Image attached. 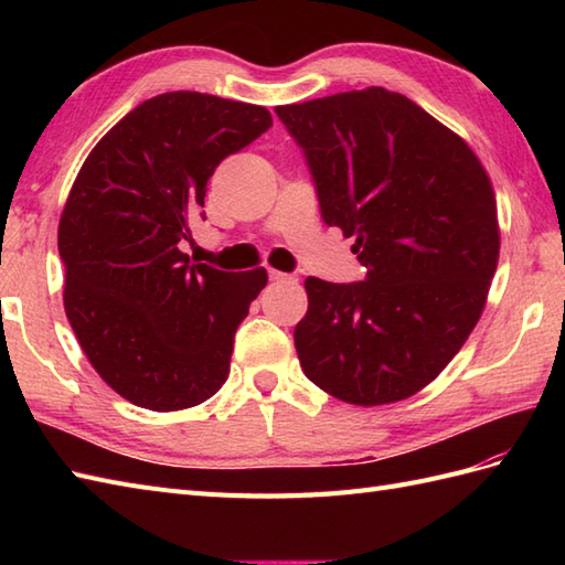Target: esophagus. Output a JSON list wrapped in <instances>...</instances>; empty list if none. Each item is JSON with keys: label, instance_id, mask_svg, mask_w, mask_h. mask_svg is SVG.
Segmentation results:
<instances>
[{"label": "esophagus", "instance_id": "34e87169", "mask_svg": "<svg viewBox=\"0 0 565 565\" xmlns=\"http://www.w3.org/2000/svg\"><path fill=\"white\" fill-rule=\"evenodd\" d=\"M269 279L271 281H298L294 274H284V271H276V269L269 271Z\"/></svg>", "mask_w": 565, "mask_h": 565}]
</instances>
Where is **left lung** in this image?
<instances>
[{"label":"left lung","instance_id":"obj_1","mask_svg":"<svg viewBox=\"0 0 565 565\" xmlns=\"http://www.w3.org/2000/svg\"><path fill=\"white\" fill-rule=\"evenodd\" d=\"M303 148L320 213L354 237L366 279L308 276L294 330L303 374L352 405L405 401L435 381L486 308L500 227L481 160L423 106L366 87L276 106Z\"/></svg>","mask_w":565,"mask_h":565}]
</instances>
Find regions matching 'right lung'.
<instances>
[{
    "mask_svg": "<svg viewBox=\"0 0 565 565\" xmlns=\"http://www.w3.org/2000/svg\"><path fill=\"white\" fill-rule=\"evenodd\" d=\"M271 126L264 106L167 92L126 114L70 189L57 225L65 313L89 364L138 407L209 401L267 269L221 271L179 249L227 154Z\"/></svg>",
    "mask_w": 565,
    "mask_h": 565,
    "instance_id": "right-lung-1",
    "label": "right lung"
}]
</instances>
